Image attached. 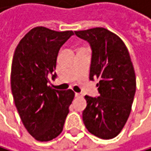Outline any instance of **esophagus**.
Instances as JSON below:
<instances>
[{"label": "esophagus", "mask_w": 151, "mask_h": 151, "mask_svg": "<svg viewBox=\"0 0 151 151\" xmlns=\"http://www.w3.org/2000/svg\"><path fill=\"white\" fill-rule=\"evenodd\" d=\"M75 97H77V98H78V97H81V93H77V92H76V93H75Z\"/></svg>", "instance_id": "obj_1"}]
</instances>
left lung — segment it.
<instances>
[{"instance_id":"8db88e82","label":"left lung","mask_w":151,"mask_h":151,"mask_svg":"<svg viewBox=\"0 0 151 151\" xmlns=\"http://www.w3.org/2000/svg\"><path fill=\"white\" fill-rule=\"evenodd\" d=\"M91 48L90 80L99 79V97L85 96V127L98 138L113 139L129 116L136 91V76L129 50L119 36L105 28L74 32Z\"/></svg>"}]
</instances>
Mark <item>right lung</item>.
Instances as JSON below:
<instances>
[{
    "instance_id": "obj_1",
    "label": "right lung",
    "mask_w": 151,
    "mask_h": 151,
    "mask_svg": "<svg viewBox=\"0 0 151 151\" xmlns=\"http://www.w3.org/2000/svg\"><path fill=\"white\" fill-rule=\"evenodd\" d=\"M74 33L36 27L19 42L14 51L11 72L13 100L28 132L39 141L58 137L69 113L74 92L57 91L48 85L55 80L60 47Z\"/></svg>"
}]
</instances>
